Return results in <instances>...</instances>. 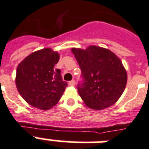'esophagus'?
<instances>
[{
    "mask_svg": "<svg viewBox=\"0 0 149 149\" xmlns=\"http://www.w3.org/2000/svg\"><path fill=\"white\" fill-rule=\"evenodd\" d=\"M69 85H70V86H75V80L74 79H72V80L71 81H70V82H69Z\"/></svg>",
    "mask_w": 149,
    "mask_h": 149,
    "instance_id": "1",
    "label": "esophagus"
}]
</instances>
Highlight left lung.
I'll list each match as a JSON object with an SVG mask.
<instances>
[{
	"instance_id": "obj_1",
	"label": "left lung",
	"mask_w": 149,
	"mask_h": 149,
	"mask_svg": "<svg viewBox=\"0 0 149 149\" xmlns=\"http://www.w3.org/2000/svg\"><path fill=\"white\" fill-rule=\"evenodd\" d=\"M72 51L82 72L77 88L85 104L94 110L113 105L127 85V72L120 60L110 50L98 46Z\"/></svg>"
}]
</instances>
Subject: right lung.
I'll use <instances>...</instances> for the list:
<instances>
[{
    "label": "right lung",
    "mask_w": 149,
    "mask_h": 149,
    "mask_svg": "<svg viewBox=\"0 0 149 149\" xmlns=\"http://www.w3.org/2000/svg\"><path fill=\"white\" fill-rule=\"evenodd\" d=\"M59 54L50 48L36 51L26 57L17 69L19 93L30 105L50 109L61 99L67 86L61 70L55 69Z\"/></svg>",
    "instance_id": "1"
}]
</instances>
